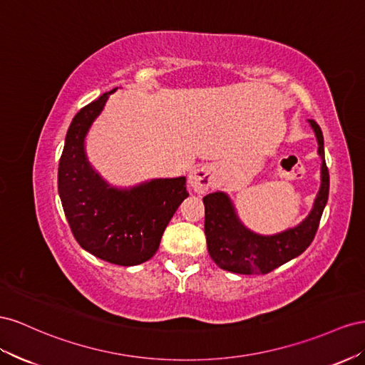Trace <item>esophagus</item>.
Masks as SVG:
<instances>
[{"label":"esophagus","instance_id":"esophagus-1","mask_svg":"<svg viewBox=\"0 0 365 365\" xmlns=\"http://www.w3.org/2000/svg\"><path fill=\"white\" fill-rule=\"evenodd\" d=\"M212 182H214V173L211 166L207 165L199 166V168H195L190 175L191 188L199 194H203L210 190L212 186Z\"/></svg>","mask_w":365,"mask_h":365}]
</instances>
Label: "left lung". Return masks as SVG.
Instances as JSON below:
<instances>
[{"label": "left lung", "instance_id": "1", "mask_svg": "<svg viewBox=\"0 0 365 365\" xmlns=\"http://www.w3.org/2000/svg\"><path fill=\"white\" fill-rule=\"evenodd\" d=\"M309 123L318 140L321 186L310 214L298 226L275 235H259L240 222L227 194L218 191L203 197L207 252L218 267L243 275L267 274L303 254L315 238L329 199L330 180L322 131L314 119H309Z\"/></svg>", "mask_w": 365, "mask_h": 365}]
</instances>
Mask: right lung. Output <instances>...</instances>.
<instances>
[{
  "label": "right lung",
  "instance_id": "add662e5",
  "mask_svg": "<svg viewBox=\"0 0 365 365\" xmlns=\"http://www.w3.org/2000/svg\"><path fill=\"white\" fill-rule=\"evenodd\" d=\"M113 88L73 118L58 168L62 207L82 249L103 262L136 266L158 252L165 227L188 197L186 177L154 179L119 190L91 168L86 136Z\"/></svg>",
  "mask_w": 365,
  "mask_h": 365
}]
</instances>
